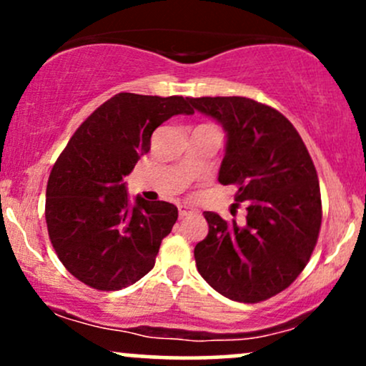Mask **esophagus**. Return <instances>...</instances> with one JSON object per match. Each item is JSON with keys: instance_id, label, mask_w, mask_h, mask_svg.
<instances>
[{"instance_id": "1", "label": "esophagus", "mask_w": 366, "mask_h": 366, "mask_svg": "<svg viewBox=\"0 0 366 366\" xmlns=\"http://www.w3.org/2000/svg\"><path fill=\"white\" fill-rule=\"evenodd\" d=\"M194 213H197L194 208L191 207H186V204H180L179 207V217L184 218V217H189V215H194Z\"/></svg>"}]
</instances>
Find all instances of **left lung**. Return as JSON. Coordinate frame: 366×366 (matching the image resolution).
I'll use <instances>...</instances> for the list:
<instances>
[{
	"instance_id": "1",
	"label": "left lung",
	"mask_w": 366,
	"mask_h": 366,
	"mask_svg": "<svg viewBox=\"0 0 366 366\" xmlns=\"http://www.w3.org/2000/svg\"><path fill=\"white\" fill-rule=\"evenodd\" d=\"M227 134L218 182L237 186L246 222L204 212L208 236L194 247L201 277L239 303L287 289L310 262L322 224L320 184L303 139L280 112L242 96L191 98Z\"/></svg>"
}]
</instances>
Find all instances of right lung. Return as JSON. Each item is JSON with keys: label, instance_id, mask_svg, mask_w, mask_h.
Instances as JSON below:
<instances>
[{"label": "right lung", "instance_id": "obj_1", "mask_svg": "<svg viewBox=\"0 0 366 366\" xmlns=\"http://www.w3.org/2000/svg\"><path fill=\"white\" fill-rule=\"evenodd\" d=\"M191 98L119 92L75 130L46 187V225L63 267L89 287L119 291L154 267L177 207L136 197L124 179L151 148V134L174 115H192Z\"/></svg>", "mask_w": 366, "mask_h": 366}]
</instances>
